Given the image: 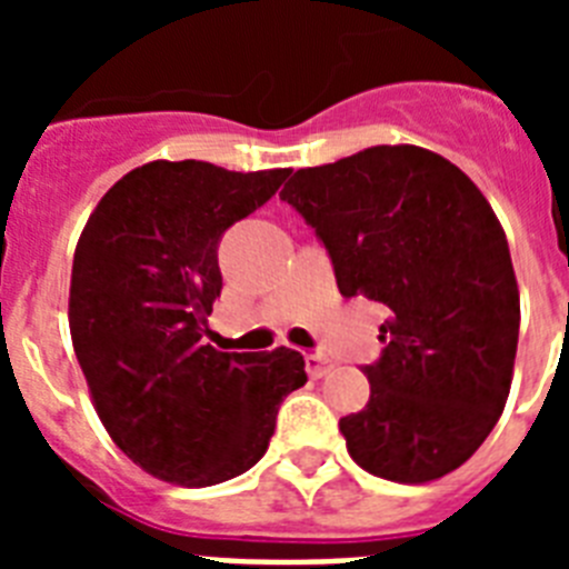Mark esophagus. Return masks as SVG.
<instances>
[{"label": "esophagus", "instance_id": "esophagus-1", "mask_svg": "<svg viewBox=\"0 0 569 569\" xmlns=\"http://www.w3.org/2000/svg\"><path fill=\"white\" fill-rule=\"evenodd\" d=\"M305 365H308V373L313 376V379H321L325 373H330L333 361H330L328 356H321V353H308V356H305Z\"/></svg>", "mask_w": 569, "mask_h": 569}]
</instances>
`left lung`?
Segmentation results:
<instances>
[{"instance_id":"obj_1","label":"left lung","mask_w":569,"mask_h":569,"mask_svg":"<svg viewBox=\"0 0 569 569\" xmlns=\"http://www.w3.org/2000/svg\"><path fill=\"white\" fill-rule=\"evenodd\" d=\"M325 244L341 296L387 310L361 367L370 399L339 421L379 479L421 485L465 465L499 421L519 345V284L499 219L445 156L379 144L296 170L281 190Z\"/></svg>"}]
</instances>
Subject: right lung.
<instances>
[{"mask_svg": "<svg viewBox=\"0 0 569 569\" xmlns=\"http://www.w3.org/2000/svg\"><path fill=\"white\" fill-rule=\"evenodd\" d=\"M288 176L150 162L84 224L70 276L73 350L110 439L156 479L210 487L250 470L284 396L308 381L290 347L219 353L202 339L222 293L224 230Z\"/></svg>", "mask_w": 569, "mask_h": 569, "instance_id": "add662e5", "label": "right lung"}]
</instances>
